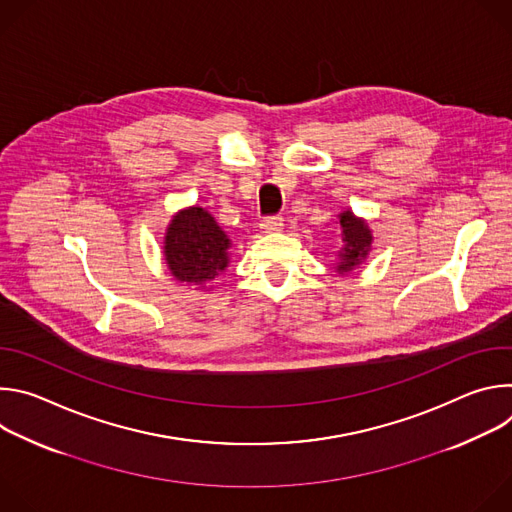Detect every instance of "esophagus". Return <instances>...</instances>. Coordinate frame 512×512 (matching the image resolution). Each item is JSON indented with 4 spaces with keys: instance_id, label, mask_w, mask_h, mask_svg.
<instances>
[{
    "instance_id": "obj_1",
    "label": "esophagus",
    "mask_w": 512,
    "mask_h": 512,
    "mask_svg": "<svg viewBox=\"0 0 512 512\" xmlns=\"http://www.w3.org/2000/svg\"><path fill=\"white\" fill-rule=\"evenodd\" d=\"M283 229V221L279 216H269V218H263L261 221V233H277Z\"/></svg>"
}]
</instances>
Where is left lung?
Segmentation results:
<instances>
[{"label": "left lung", "mask_w": 512, "mask_h": 512, "mask_svg": "<svg viewBox=\"0 0 512 512\" xmlns=\"http://www.w3.org/2000/svg\"><path fill=\"white\" fill-rule=\"evenodd\" d=\"M336 225H340L342 249L336 253L334 269L338 275H350L367 261L373 249V231L369 223L356 216L350 208L338 214Z\"/></svg>", "instance_id": "1"}]
</instances>
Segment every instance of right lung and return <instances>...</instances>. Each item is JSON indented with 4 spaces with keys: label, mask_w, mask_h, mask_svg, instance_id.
<instances>
[{
    "label": "right lung",
    "mask_w": 512,
    "mask_h": 512,
    "mask_svg": "<svg viewBox=\"0 0 512 512\" xmlns=\"http://www.w3.org/2000/svg\"><path fill=\"white\" fill-rule=\"evenodd\" d=\"M233 241L214 216L198 206L178 210L166 227L164 263L170 275L188 287L208 291V283L231 263Z\"/></svg>",
    "instance_id": "obj_1"
}]
</instances>
